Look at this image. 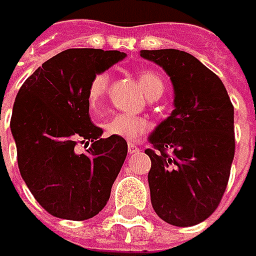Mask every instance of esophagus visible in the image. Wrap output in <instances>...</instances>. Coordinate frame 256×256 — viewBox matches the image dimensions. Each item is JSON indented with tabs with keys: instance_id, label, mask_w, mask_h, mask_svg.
<instances>
[{
	"instance_id": "1",
	"label": "esophagus",
	"mask_w": 256,
	"mask_h": 256,
	"mask_svg": "<svg viewBox=\"0 0 256 256\" xmlns=\"http://www.w3.org/2000/svg\"><path fill=\"white\" fill-rule=\"evenodd\" d=\"M136 151H140V146H138L136 144L135 142L128 144V152L134 154V152H136Z\"/></svg>"
}]
</instances>
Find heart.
Here are the masks:
<instances>
[{
	"label": "heart",
	"mask_w": 256,
	"mask_h": 256,
	"mask_svg": "<svg viewBox=\"0 0 256 256\" xmlns=\"http://www.w3.org/2000/svg\"><path fill=\"white\" fill-rule=\"evenodd\" d=\"M138 81L142 86L145 95L150 100H156L162 95L165 90V81L161 75L151 70H144L138 74ZM110 85V74L101 71L94 75L86 90V102L90 110L96 112L104 102L106 90ZM148 121L141 116H135L130 114H115L106 122L104 124V131L106 135L120 136L124 140L132 141L148 131Z\"/></svg>",
	"instance_id": "1"
}]
</instances>
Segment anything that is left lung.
<instances>
[{"mask_svg": "<svg viewBox=\"0 0 256 256\" xmlns=\"http://www.w3.org/2000/svg\"><path fill=\"white\" fill-rule=\"evenodd\" d=\"M141 56L171 76L175 110L150 136L148 184L156 215L192 226L218 208L235 155L234 105L220 76L180 50H144Z\"/></svg>", "mask_w": 256, "mask_h": 256, "instance_id": "obj_1", "label": "left lung"}]
</instances>
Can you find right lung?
<instances>
[{
    "mask_svg": "<svg viewBox=\"0 0 256 256\" xmlns=\"http://www.w3.org/2000/svg\"><path fill=\"white\" fill-rule=\"evenodd\" d=\"M120 51L70 48L25 80L16 94L11 132L21 176L45 211L84 221L106 205L128 154L124 138H100L86 90L96 72L122 60ZM92 142L78 154V143Z\"/></svg>",
    "mask_w": 256,
    "mask_h": 256,
    "instance_id": "add662e5",
    "label": "right lung"
}]
</instances>
